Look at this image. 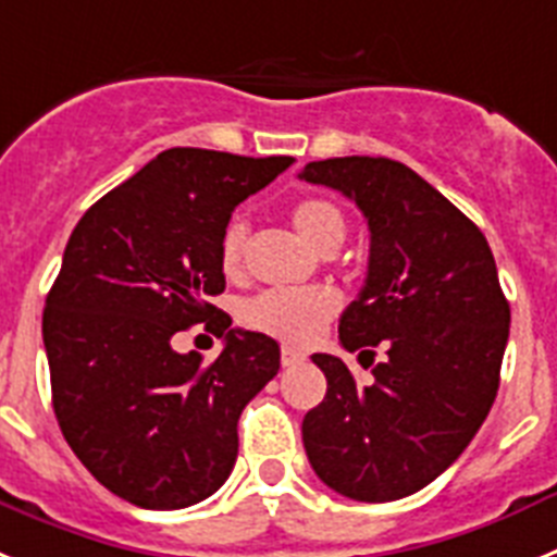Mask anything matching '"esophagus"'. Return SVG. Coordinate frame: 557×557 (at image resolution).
Masks as SVG:
<instances>
[{
  "label": "esophagus",
  "mask_w": 557,
  "mask_h": 557,
  "mask_svg": "<svg viewBox=\"0 0 557 557\" xmlns=\"http://www.w3.org/2000/svg\"><path fill=\"white\" fill-rule=\"evenodd\" d=\"M302 361H306V352L297 350V347H283V350H280V364L283 367L302 364Z\"/></svg>",
  "instance_id": "34e87169"
}]
</instances>
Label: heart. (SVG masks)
I'll return each mask as SVG.
<instances>
[{"mask_svg": "<svg viewBox=\"0 0 557 557\" xmlns=\"http://www.w3.org/2000/svg\"><path fill=\"white\" fill-rule=\"evenodd\" d=\"M292 224L313 249L325 255L336 251L347 235L345 212L331 198L311 196L297 201L292 207ZM246 240H249V230L244 221H230L219 246V260L226 277H235L244 269ZM336 311L338 294L327 285H311V288H272V292L246 299L240 306V319L255 331H263L292 345H308L336 317Z\"/></svg>", "mask_w": 557, "mask_h": 557, "instance_id": "b5f03b06", "label": "heart"}]
</instances>
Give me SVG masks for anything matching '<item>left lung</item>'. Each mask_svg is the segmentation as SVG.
I'll return each mask as SVG.
<instances>
[{"label": "left lung", "mask_w": 557, "mask_h": 557, "mask_svg": "<svg viewBox=\"0 0 557 557\" xmlns=\"http://www.w3.org/2000/svg\"><path fill=\"white\" fill-rule=\"evenodd\" d=\"M299 178L364 212L367 280L338 338L370 359L386 347L367 386L342 359L313 352L327 393L302 420L306 454L347 499H404L437 480L491 412L510 333L496 260L480 226L395 159H322Z\"/></svg>", "instance_id": "obj_1"}]
</instances>
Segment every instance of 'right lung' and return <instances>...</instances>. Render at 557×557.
Segmentation results:
<instances>
[{
	"label": "right lung",
	"instance_id": "right-lung-1",
	"mask_svg": "<svg viewBox=\"0 0 557 557\" xmlns=\"http://www.w3.org/2000/svg\"><path fill=\"white\" fill-rule=\"evenodd\" d=\"M171 148L84 212L47 294L52 409L75 457L145 510L207 499L238 457L244 406L280 370L272 336L230 331L221 235L235 207L292 164ZM207 321L225 350L205 366L176 354L178 330Z\"/></svg>",
	"mask_w": 557,
	"mask_h": 557
}]
</instances>
